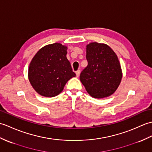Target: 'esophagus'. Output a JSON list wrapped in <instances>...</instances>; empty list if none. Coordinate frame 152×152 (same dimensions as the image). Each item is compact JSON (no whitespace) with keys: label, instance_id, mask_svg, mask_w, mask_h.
I'll list each match as a JSON object with an SVG mask.
<instances>
[{"label":"esophagus","instance_id":"1","mask_svg":"<svg viewBox=\"0 0 152 152\" xmlns=\"http://www.w3.org/2000/svg\"><path fill=\"white\" fill-rule=\"evenodd\" d=\"M80 70H77V71H76V76L77 77H79L80 75Z\"/></svg>","mask_w":152,"mask_h":152}]
</instances>
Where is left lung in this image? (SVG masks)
Returning a JSON list of instances; mask_svg holds the SVG:
<instances>
[{"mask_svg":"<svg viewBox=\"0 0 152 152\" xmlns=\"http://www.w3.org/2000/svg\"><path fill=\"white\" fill-rule=\"evenodd\" d=\"M88 65L80 74L81 82L91 96L102 98L110 96L122 79L118 59L107 45L91 43L87 45Z\"/></svg>","mask_w":152,"mask_h":152,"instance_id":"left-lung-1","label":"left lung"}]
</instances>
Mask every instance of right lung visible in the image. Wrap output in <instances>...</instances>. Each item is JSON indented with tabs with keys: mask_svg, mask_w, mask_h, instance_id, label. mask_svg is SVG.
I'll use <instances>...</instances> for the list:
<instances>
[{
	"mask_svg": "<svg viewBox=\"0 0 152 152\" xmlns=\"http://www.w3.org/2000/svg\"><path fill=\"white\" fill-rule=\"evenodd\" d=\"M66 47L56 43L41 48L31 60L28 78L41 96L53 97L63 90L66 83L76 74L66 57Z\"/></svg>",
	"mask_w": 152,
	"mask_h": 152,
	"instance_id": "add662e5",
	"label": "right lung"
}]
</instances>
